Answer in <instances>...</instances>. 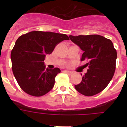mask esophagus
<instances>
[{
	"label": "esophagus",
	"instance_id": "1",
	"mask_svg": "<svg viewBox=\"0 0 127 127\" xmlns=\"http://www.w3.org/2000/svg\"><path fill=\"white\" fill-rule=\"evenodd\" d=\"M64 72L65 73L67 74H69V75L72 74V72L70 71V70H64Z\"/></svg>",
	"mask_w": 127,
	"mask_h": 127
}]
</instances>
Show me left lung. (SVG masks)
<instances>
[{
    "mask_svg": "<svg viewBox=\"0 0 127 127\" xmlns=\"http://www.w3.org/2000/svg\"><path fill=\"white\" fill-rule=\"evenodd\" d=\"M74 43L83 51L81 61L86 60L87 72L80 83L75 85L76 90L85 96L101 92L114 76L117 58L116 50L110 39L99 35H69Z\"/></svg>",
    "mask_w": 127,
    "mask_h": 127,
    "instance_id": "1",
    "label": "left lung"
}]
</instances>
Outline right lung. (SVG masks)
<instances>
[{"label":"right lung","mask_w":127,"mask_h":127,"mask_svg":"<svg viewBox=\"0 0 127 127\" xmlns=\"http://www.w3.org/2000/svg\"><path fill=\"white\" fill-rule=\"evenodd\" d=\"M69 40L66 34L32 31L19 37L11 51L12 70L20 88L29 95L41 97L53 88L60 69H45L44 60L58 44Z\"/></svg>","instance_id":"add662e5"}]
</instances>
